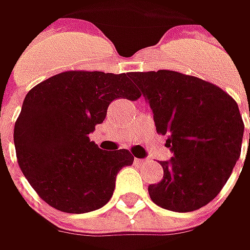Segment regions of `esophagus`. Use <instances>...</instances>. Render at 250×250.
Masks as SVG:
<instances>
[{"instance_id": "esophagus-1", "label": "esophagus", "mask_w": 250, "mask_h": 250, "mask_svg": "<svg viewBox=\"0 0 250 250\" xmlns=\"http://www.w3.org/2000/svg\"><path fill=\"white\" fill-rule=\"evenodd\" d=\"M146 161H147V159H135V163H138V164H143Z\"/></svg>"}]
</instances>
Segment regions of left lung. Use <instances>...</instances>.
<instances>
[{
    "label": "left lung",
    "mask_w": 250,
    "mask_h": 250,
    "mask_svg": "<svg viewBox=\"0 0 250 250\" xmlns=\"http://www.w3.org/2000/svg\"><path fill=\"white\" fill-rule=\"evenodd\" d=\"M130 78L174 153L169 161H160L164 177L149 185L150 199L178 213L206 206L241 156L244 121L236 101L213 83L175 71L132 72Z\"/></svg>",
    "instance_id": "left-lung-1"
}]
</instances>
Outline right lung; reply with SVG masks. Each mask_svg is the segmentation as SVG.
<instances>
[{"mask_svg": "<svg viewBox=\"0 0 250 250\" xmlns=\"http://www.w3.org/2000/svg\"><path fill=\"white\" fill-rule=\"evenodd\" d=\"M130 73L68 71L45 79L26 94L15 122L18 164L37 195L65 213H89L112 196L128 150L99 149L89 133L115 99L138 100Z\"/></svg>", "mask_w": 250, "mask_h": 250, "instance_id": "right-lung-1", "label": "right lung"}]
</instances>
